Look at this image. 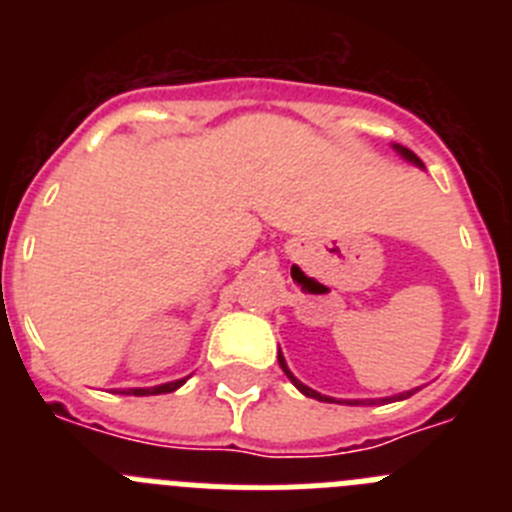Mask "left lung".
I'll list each match as a JSON object with an SVG mask.
<instances>
[{
  "label": "left lung",
  "instance_id": "left-lung-1",
  "mask_svg": "<svg viewBox=\"0 0 512 512\" xmlns=\"http://www.w3.org/2000/svg\"><path fill=\"white\" fill-rule=\"evenodd\" d=\"M395 151L400 153L402 158H405V161H410V164H415V166H420V169H423V161H420L418 156H415L413 151H410V148H405V146H395ZM279 366H282V372L287 374L289 377V382L295 384L297 390L302 392V395L305 397H315V400H320V402H336L333 400V397H325V395H320V392H315V390H310V387H307V384H302L300 379L295 377V374L289 372V366H287V361H284V356H282V351H279ZM415 392L418 390H408V392H400V395H395V397H387V400H405V397H410V395H415ZM387 400H382V402H387ZM346 405H377V400H346Z\"/></svg>",
  "mask_w": 512,
  "mask_h": 512
}]
</instances>
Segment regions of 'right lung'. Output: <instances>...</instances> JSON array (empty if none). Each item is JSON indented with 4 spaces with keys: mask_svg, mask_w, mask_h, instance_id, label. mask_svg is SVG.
<instances>
[{
    "mask_svg": "<svg viewBox=\"0 0 512 512\" xmlns=\"http://www.w3.org/2000/svg\"><path fill=\"white\" fill-rule=\"evenodd\" d=\"M187 379H176V382H166V384H158V387H138V390H130L125 395H135V397H146V395H166V392H174L179 390Z\"/></svg>",
    "mask_w": 512,
    "mask_h": 512,
    "instance_id": "obj_1",
    "label": "right lung"
}]
</instances>
